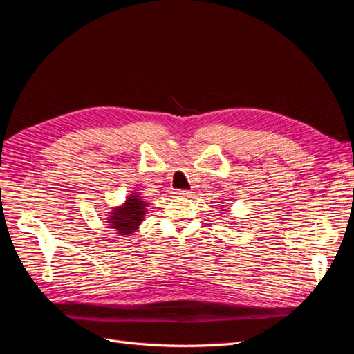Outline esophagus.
Segmentation results:
<instances>
[{"label": "esophagus", "instance_id": "obj_1", "mask_svg": "<svg viewBox=\"0 0 354 354\" xmlns=\"http://www.w3.org/2000/svg\"><path fill=\"white\" fill-rule=\"evenodd\" d=\"M174 195L180 196V198H186V196H190V192L189 190H176Z\"/></svg>", "mask_w": 354, "mask_h": 354}]
</instances>
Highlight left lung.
<instances>
[{
    "label": "left lung",
    "instance_id": "left-lung-1",
    "mask_svg": "<svg viewBox=\"0 0 354 354\" xmlns=\"http://www.w3.org/2000/svg\"><path fill=\"white\" fill-rule=\"evenodd\" d=\"M223 211H224V209H223Z\"/></svg>",
    "mask_w": 354,
    "mask_h": 354
}]
</instances>
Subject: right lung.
Listing matches in <instances>:
<instances>
[{"mask_svg":"<svg viewBox=\"0 0 354 354\" xmlns=\"http://www.w3.org/2000/svg\"><path fill=\"white\" fill-rule=\"evenodd\" d=\"M137 194L138 192L128 195L122 205L115 207L111 211L108 221H106L109 223V227L113 229L120 236H130L138 229L145 218L146 207L149 203Z\"/></svg>","mask_w":354,"mask_h":354,"instance_id":"add662e5","label":"right lung"}]
</instances>
